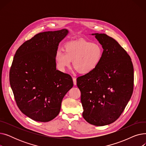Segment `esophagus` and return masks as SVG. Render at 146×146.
<instances>
[{"label":"esophagus","instance_id":"34e87169","mask_svg":"<svg viewBox=\"0 0 146 146\" xmlns=\"http://www.w3.org/2000/svg\"><path fill=\"white\" fill-rule=\"evenodd\" d=\"M73 81L74 85H76V83H77V82H76V79L74 78H73Z\"/></svg>","mask_w":146,"mask_h":146}]
</instances>
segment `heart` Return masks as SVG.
<instances>
[{"mask_svg":"<svg viewBox=\"0 0 146 146\" xmlns=\"http://www.w3.org/2000/svg\"><path fill=\"white\" fill-rule=\"evenodd\" d=\"M64 51L65 52L58 50L56 53L58 68L64 72L70 67L72 61L73 68L81 74H88L94 71L101 63L104 52L100 44L85 40L67 43Z\"/></svg>","mask_w":146,"mask_h":146,"instance_id":"b5f03b06","label":"heart"}]
</instances>
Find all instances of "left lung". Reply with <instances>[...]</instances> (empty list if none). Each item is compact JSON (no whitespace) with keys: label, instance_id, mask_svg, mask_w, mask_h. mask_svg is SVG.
<instances>
[{"label":"left lung","instance_id":"left-lung-1","mask_svg":"<svg viewBox=\"0 0 146 146\" xmlns=\"http://www.w3.org/2000/svg\"><path fill=\"white\" fill-rule=\"evenodd\" d=\"M104 49L94 71L77 78L81 92L83 117L95 126L109 125L124 111L131 97L134 68L126 51L105 34H92Z\"/></svg>","mask_w":146,"mask_h":146}]
</instances>
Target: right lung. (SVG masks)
Segmentation results:
<instances>
[{
	"mask_svg": "<svg viewBox=\"0 0 146 146\" xmlns=\"http://www.w3.org/2000/svg\"><path fill=\"white\" fill-rule=\"evenodd\" d=\"M67 29L35 35L17 50L9 73L10 85L21 111L34 121L48 122L60 111L73 86L71 76L56 69L55 56Z\"/></svg>",
	"mask_w": 146,
	"mask_h": 146,
	"instance_id": "right-lung-1",
	"label": "right lung"
}]
</instances>
